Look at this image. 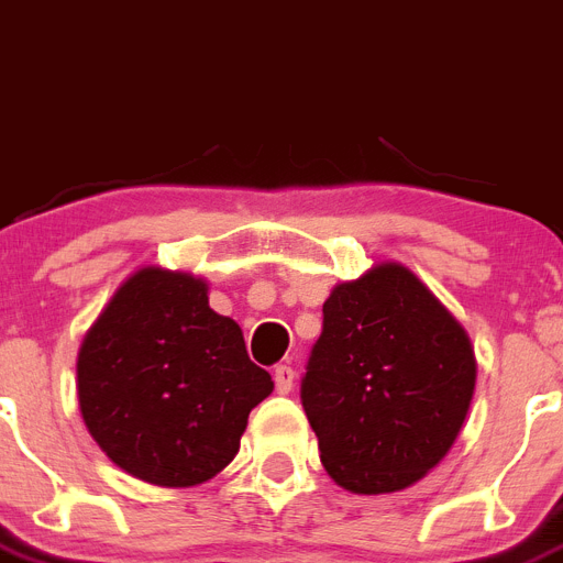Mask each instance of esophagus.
Segmentation results:
<instances>
[{
	"mask_svg": "<svg viewBox=\"0 0 563 563\" xmlns=\"http://www.w3.org/2000/svg\"><path fill=\"white\" fill-rule=\"evenodd\" d=\"M275 388H277V394H288V390L295 388V368H291V365H277Z\"/></svg>",
	"mask_w": 563,
	"mask_h": 563,
	"instance_id": "34e87169",
	"label": "esophagus"
}]
</instances>
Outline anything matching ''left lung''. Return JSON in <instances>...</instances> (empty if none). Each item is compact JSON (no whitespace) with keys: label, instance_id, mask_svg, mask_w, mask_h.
Here are the masks:
<instances>
[{"label":"left lung","instance_id":"1","mask_svg":"<svg viewBox=\"0 0 563 563\" xmlns=\"http://www.w3.org/2000/svg\"><path fill=\"white\" fill-rule=\"evenodd\" d=\"M476 388L471 340L399 263L340 283L322 306L300 402L322 467L351 493H394L433 471Z\"/></svg>","mask_w":563,"mask_h":563}]
</instances>
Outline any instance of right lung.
Here are the masks:
<instances>
[{"label":"right lung","instance_id":"1","mask_svg":"<svg viewBox=\"0 0 563 563\" xmlns=\"http://www.w3.org/2000/svg\"><path fill=\"white\" fill-rule=\"evenodd\" d=\"M76 368L90 437L121 471L158 487L221 473L275 388L249 360L241 325L209 309L207 283L155 266L115 291Z\"/></svg>","mask_w":563,"mask_h":563}]
</instances>
